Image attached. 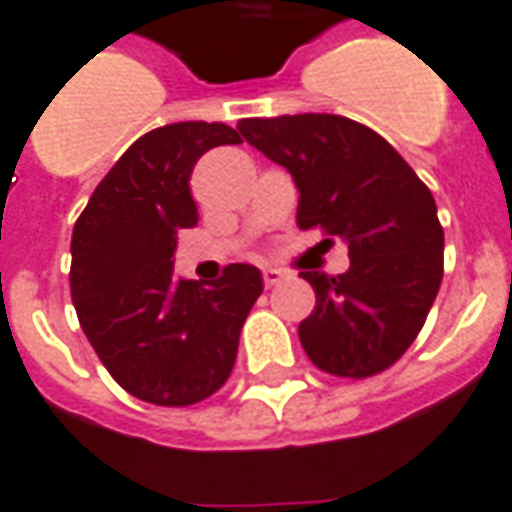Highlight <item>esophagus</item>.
Here are the masks:
<instances>
[{
	"instance_id": "1",
	"label": "esophagus",
	"mask_w": 512,
	"mask_h": 512,
	"mask_svg": "<svg viewBox=\"0 0 512 512\" xmlns=\"http://www.w3.org/2000/svg\"><path fill=\"white\" fill-rule=\"evenodd\" d=\"M282 280H285V274H282L280 268H266V271H263V282H266V288H271V285H280Z\"/></svg>"
}]
</instances>
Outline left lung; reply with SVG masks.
Here are the masks:
<instances>
[{"label":"left lung","instance_id":"1","mask_svg":"<svg viewBox=\"0 0 512 512\" xmlns=\"http://www.w3.org/2000/svg\"><path fill=\"white\" fill-rule=\"evenodd\" d=\"M238 130L296 182V224L341 238L349 268L302 271L316 307L299 341L321 371L363 380L405 355L443 277V230L430 188L382 135L332 113L244 119Z\"/></svg>","mask_w":512,"mask_h":512}]
</instances>
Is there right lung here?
I'll use <instances>...</instances> for the list:
<instances>
[{
	"instance_id": "add662e5",
	"label": "right lung",
	"mask_w": 512,
	"mask_h": 512,
	"mask_svg": "<svg viewBox=\"0 0 512 512\" xmlns=\"http://www.w3.org/2000/svg\"><path fill=\"white\" fill-rule=\"evenodd\" d=\"M241 144L227 124L180 121L141 135L96 185L71 235V299L121 388L163 407L196 405L227 382L263 277L232 263L219 280L174 277L177 232L199 221L191 171Z\"/></svg>"
}]
</instances>
